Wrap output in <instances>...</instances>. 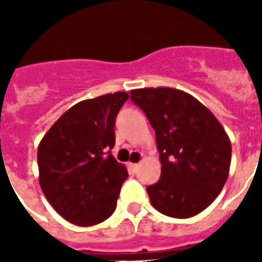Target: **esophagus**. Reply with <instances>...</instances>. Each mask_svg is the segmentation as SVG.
I'll return each mask as SVG.
<instances>
[{
	"instance_id": "1",
	"label": "esophagus",
	"mask_w": 262,
	"mask_h": 262,
	"mask_svg": "<svg viewBox=\"0 0 262 262\" xmlns=\"http://www.w3.org/2000/svg\"><path fill=\"white\" fill-rule=\"evenodd\" d=\"M127 167H129V171H130V172H136V171H137V168H139V164H137V163H129V164H127Z\"/></svg>"
}]
</instances>
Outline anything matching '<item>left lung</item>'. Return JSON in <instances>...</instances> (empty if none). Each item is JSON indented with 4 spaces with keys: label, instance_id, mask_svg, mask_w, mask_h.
<instances>
[{
    "label": "left lung",
    "instance_id": "8db88e82",
    "mask_svg": "<svg viewBox=\"0 0 262 262\" xmlns=\"http://www.w3.org/2000/svg\"><path fill=\"white\" fill-rule=\"evenodd\" d=\"M130 99L147 115L160 154V178L147 187L154 208L177 219L203 212L228 178L231 143L223 126L181 90H132Z\"/></svg>",
    "mask_w": 262,
    "mask_h": 262
}]
</instances>
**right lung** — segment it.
Wrapping results in <instances>:
<instances>
[{
  "instance_id": "add662e5",
  "label": "right lung",
  "mask_w": 262,
  "mask_h": 262,
  "mask_svg": "<svg viewBox=\"0 0 262 262\" xmlns=\"http://www.w3.org/2000/svg\"><path fill=\"white\" fill-rule=\"evenodd\" d=\"M127 92L87 99L65 111L38 147L39 183L63 219L90 227L108 219L126 167L111 155L114 125Z\"/></svg>"
}]
</instances>
